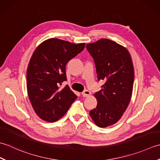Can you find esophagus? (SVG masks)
Returning <instances> with one entry per match:
<instances>
[{"label": "esophagus", "instance_id": "34e87169", "mask_svg": "<svg viewBox=\"0 0 160 160\" xmlns=\"http://www.w3.org/2000/svg\"><path fill=\"white\" fill-rule=\"evenodd\" d=\"M82 95L83 97H89V96H91V92H90L89 91L85 90V91H84L82 93Z\"/></svg>", "mask_w": 160, "mask_h": 160}]
</instances>
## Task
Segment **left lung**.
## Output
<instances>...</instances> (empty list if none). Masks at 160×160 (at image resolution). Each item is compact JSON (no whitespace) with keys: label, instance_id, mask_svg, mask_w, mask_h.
I'll return each mask as SVG.
<instances>
[{"label":"left lung","instance_id":"1","mask_svg":"<svg viewBox=\"0 0 160 160\" xmlns=\"http://www.w3.org/2000/svg\"><path fill=\"white\" fill-rule=\"evenodd\" d=\"M96 68L98 80L105 83L94 94L96 108L90 115L98 127H107L120 120L130 102L134 81V69L128 50L108 39L87 45Z\"/></svg>","mask_w":160,"mask_h":160}]
</instances>
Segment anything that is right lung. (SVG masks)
Returning <instances> with one entry per match:
<instances>
[{
	"label": "right lung",
	"mask_w": 160,
	"mask_h": 160,
	"mask_svg": "<svg viewBox=\"0 0 160 160\" xmlns=\"http://www.w3.org/2000/svg\"><path fill=\"white\" fill-rule=\"evenodd\" d=\"M85 43L51 38L33 52L27 71V87L32 107L42 120L54 122L69 110L77 96L66 85L67 62L82 52Z\"/></svg>",
	"instance_id": "obj_1"
}]
</instances>
